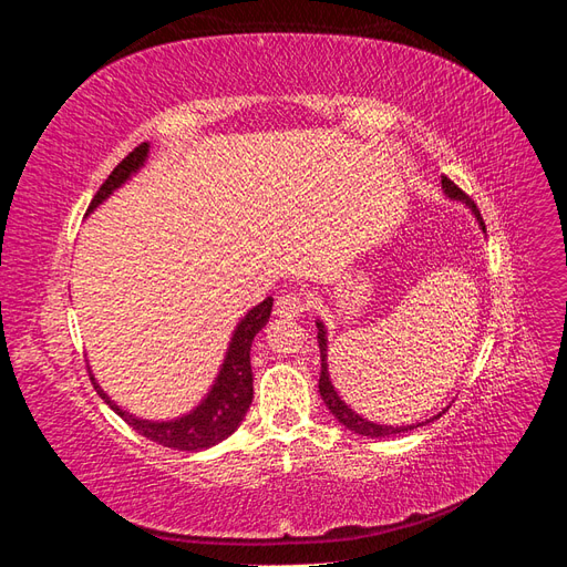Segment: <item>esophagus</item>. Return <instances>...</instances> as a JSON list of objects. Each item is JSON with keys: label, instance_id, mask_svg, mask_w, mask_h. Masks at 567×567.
<instances>
[{"label": "esophagus", "instance_id": "obj_1", "mask_svg": "<svg viewBox=\"0 0 567 567\" xmlns=\"http://www.w3.org/2000/svg\"><path fill=\"white\" fill-rule=\"evenodd\" d=\"M274 312L286 319H296L305 312V300L298 293H281L277 300V307H274Z\"/></svg>", "mask_w": 567, "mask_h": 567}]
</instances>
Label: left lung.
<instances>
[{
	"label": "left lung",
	"instance_id": "left-lung-1",
	"mask_svg": "<svg viewBox=\"0 0 567 567\" xmlns=\"http://www.w3.org/2000/svg\"><path fill=\"white\" fill-rule=\"evenodd\" d=\"M442 188H444V194H447L452 200L466 203L468 208H471V213L475 215L480 229L485 231V221H483V217H480V210L475 208V203L466 194H463L461 188L452 179H447V177H442ZM317 340H319V352H321V375H319L321 400H323L326 406H329L331 414L338 419V423L346 425L348 431H354L357 435H364V437H390V435H398V433L414 431V427H421L425 423L440 419V414H437V416L427 419L423 423H411V425H381V423H373V421L362 419V416L357 414V411H352L346 402L338 398V392H336V388H333V383L329 379V338H326V326L319 319H317Z\"/></svg>",
	"mask_w": 567,
	"mask_h": 567
}]
</instances>
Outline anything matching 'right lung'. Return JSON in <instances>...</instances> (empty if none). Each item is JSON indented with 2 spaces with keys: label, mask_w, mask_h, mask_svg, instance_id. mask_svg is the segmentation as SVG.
<instances>
[{
  "label": "right lung",
  "mask_w": 567,
  "mask_h": 567,
  "mask_svg": "<svg viewBox=\"0 0 567 567\" xmlns=\"http://www.w3.org/2000/svg\"><path fill=\"white\" fill-rule=\"evenodd\" d=\"M148 158V144H140L130 156L117 163V167L109 175V179L101 184L96 196L92 198L87 215L94 213L101 203H104L115 188L123 186L132 175L140 173ZM274 300L267 298L260 305H255L248 315L236 323L234 336L229 340V348L225 354V362L219 367L217 379L208 394L200 400L198 406H194L188 414L169 421H148L130 414V411L120 409L109 394L101 390L96 383L94 373L90 369V379L94 383V390L99 398L104 400L115 414L123 419L127 425H132L136 433L144 435L146 440H153L169 450L179 452H200L215 447L217 442L227 440L238 425H241L246 411L252 402V369H250V348L252 338L257 331H262V326L269 321Z\"/></svg>",
  "instance_id": "right-lung-1"
}]
</instances>
